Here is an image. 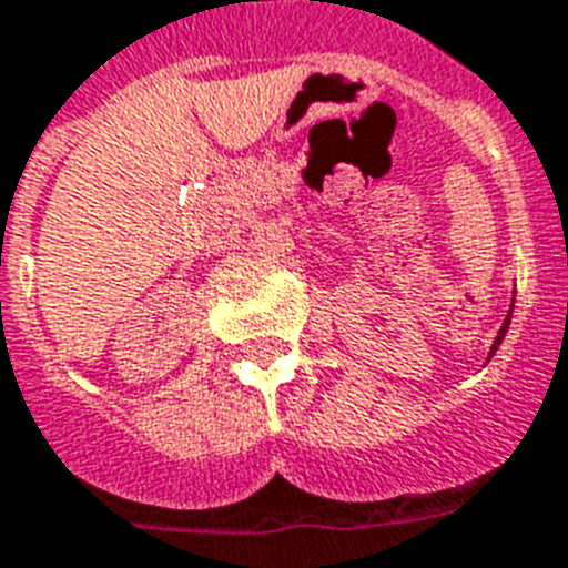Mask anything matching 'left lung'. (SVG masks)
<instances>
[{
  "instance_id": "8db88e82",
  "label": "left lung",
  "mask_w": 568,
  "mask_h": 568,
  "mask_svg": "<svg viewBox=\"0 0 568 568\" xmlns=\"http://www.w3.org/2000/svg\"><path fill=\"white\" fill-rule=\"evenodd\" d=\"M513 303H515V297H513ZM509 318H513V306H509V315H506V322H504V327H500V333H497V339H495V345H491V352H488V361H491V357H495V352H497V348H500V342H504L506 331H509Z\"/></svg>"
}]
</instances>
